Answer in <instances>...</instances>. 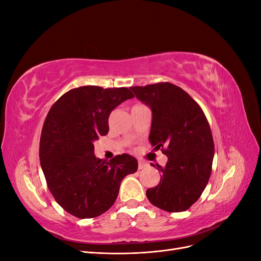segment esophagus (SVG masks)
Segmentation results:
<instances>
[{
    "mask_svg": "<svg viewBox=\"0 0 261 261\" xmlns=\"http://www.w3.org/2000/svg\"><path fill=\"white\" fill-rule=\"evenodd\" d=\"M147 167H148L147 163H145V162H143V161H139V162H138V169H139V170H144V169H146Z\"/></svg>",
    "mask_w": 261,
    "mask_h": 261,
    "instance_id": "esophagus-1",
    "label": "esophagus"
}]
</instances>
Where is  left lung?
Instances as JSON below:
<instances>
[{
	"label": "left lung",
	"mask_w": 261,
	"mask_h": 261,
	"mask_svg": "<svg viewBox=\"0 0 261 261\" xmlns=\"http://www.w3.org/2000/svg\"><path fill=\"white\" fill-rule=\"evenodd\" d=\"M130 89L151 109L150 144L168 156L165 167L156 165L160 183L147 189V198L162 210L185 211L198 200L211 174L215 145L207 118L198 103L173 84Z\"/></svg>",
	"instance_id": "8db88e82"
}]
</instances>
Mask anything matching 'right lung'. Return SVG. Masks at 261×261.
<instances>
[{"instance_id": "right-lung-1", "label": "right lung", "mask_w": 261, "mask_h": 261, "mask_svg": "<svg viewBox=\"0 0 261 261\" xmlns=\"http://www.w3.org/2000/svg\"><path fill=\"white\" fill-rule=\"evenodd\" d=\"M132 91L84 86L64 93L46 115L40 138V163L60 206L80 219L98 217L115 202L123 178L138 169L127 153L112 160L94 155L93 141L109 132L112 110Z\"/></svg>"}]
</instances>
